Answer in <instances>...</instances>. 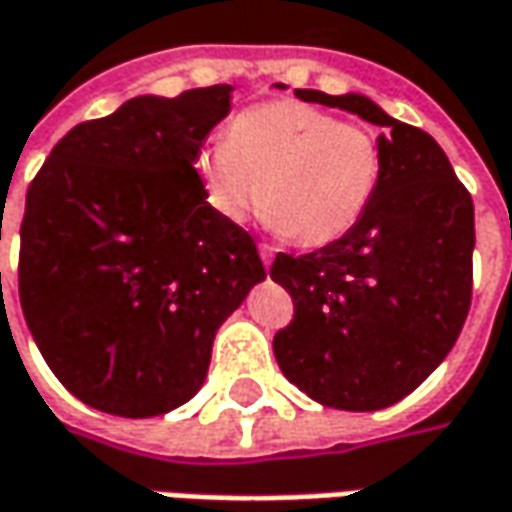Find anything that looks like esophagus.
Listing matches in <instances>:
<instances>
[{
	"label": "esophagus",
	"mask_w": 512,
	"mask_h": 512,
	"mask_svg": "<svg viewBox=\"0 0 512 512\" xmlns=\"http://www.w3.org/2000/svg\"><path fill=\"white\" fill-rule=\"evenodd\" d=\"M259 256H262V262H264V267H270V262H273V248H270V245H259Z\"/></svg>",
	"instance_id": "esophagus-1"
}]
</instances>
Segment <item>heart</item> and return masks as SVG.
<instances>
[{
	"mask_svg": "<svg viewBox=\"0 0 512 512\" xmlns=\"http://www.w3.org/2000/svg\"><path fill=\"white\" fill-rule=\"evenodd\" d=\"M205 197L216 214L245 222L262 197L267 225L301 248H324L358 225L375 200L380 137L298 101L242 109L228 137L197 154Z\"/></svg>",
	"mask_w": 512,
	"mask_h": 512,
	"instance_id": "b5f03b06",
	"label": "heart"
}]
</instances>
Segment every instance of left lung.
Returning a JSON list of instances; mask_svg holds the SVG:
<instances>
[{
    "label": "left lung",
    "instance_id": "left-lung-1",
    "mask_svg": "<svg viewBox=\"0 0 512 512\" xmlns=\"http://www.w3.org/2000/svg\"><path fill=\"white\" fill-rule=\"evenodd\" d=\"M307 104L383 126L369 211L324 248L279 253L270 279L293 298L276 332L281 372L321 406L377 411L411 394L456 344L471 310L473 200L434 137L363 95L296 89Z\"/></svg>",
    "mask_w": 512,
    "mask_h": 512
}]
</instances>
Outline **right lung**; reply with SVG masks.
Instances as JSON below:
<instances>
[{
  "label": "right lung",
  "instance_id": "obj_1",
  "mask_svg": "<svg viewBox=\"0 0 512 512\" xmlns=\"http://www.w3.org/2000/svg\"><path fill=\"white\" fill-rule=\"evenodd\" d=\"M228 84L140 95L84 120L27 188L19 301L81 403L157 417L200 392L216 329L264 279L256 242L208 205L197 154Z\"/></svg>",
  "mask_w": 512,
  "mask_h": 512
}]
</instances>
